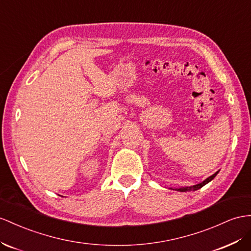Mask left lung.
I'll list each match as a JSON object with an SVG mask.
<instances>
[{"label": "left lung", "instance_id": "obj_1", "mask_svg": "<svg viewBox=\"0 0 251 251\" xmlns=\"http://www.w3.org/2000/svg\"><path fill=\"white\" fill-rule=\"evenodd\" d=\"M218 174V172H216L215 174H213L212 176H210L209 178H207L205 179L204 181H202V182H201V183H198V184H196V185H194V187H191V188H182V189H177L178 191H180V192H187V191H196V190H198V189H201V188H202L204 184H207L208 182H210L212 179H213L216 175Z\"/></svg>", "mask_w": 251, "mask_h": 251}]
</instances>
